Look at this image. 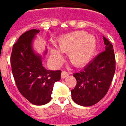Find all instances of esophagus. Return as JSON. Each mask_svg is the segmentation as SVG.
I'll return each mask as SVG.
<instances>
[{
    "instance_id": "esophagus-1",
    "label": "esophagus",
    "mask_w": 126,
    "mask_h": 126,
    "mask_svg": "<svg viewBox=\"0 0 126 126\" xmlns=\"http://www.w3.org/2000/svg\"><path fill=\"white\" fill-rule=\"evenodd\" d=\"M69 75V74H68V72L66 71H63L61 72V78L62 79H64V78H65L66 77H67Z\"/></svg>"
}]
</instances>
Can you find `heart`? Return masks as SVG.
<instances>
[{"instance_id":"1","label":"heart","mask_w":126,"mask_h":126,"mask_svg":"<svg viewBox=\"0 0 126 126\" xmlns=\"http://www.w3.org/2000/svg\"><path fill=\"white\" fill-rule=\"evenodd\" d=\"M57 48L49 47L50 55L56 63L63 60L61 53L68 54L70 62L75 67H83L91 61L96 49V40L92 35L83 31L65 34L57 39Z\"/></svg>"}]
</instances>
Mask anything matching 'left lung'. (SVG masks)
I'll list each match as a JSON object with an SVG mask.
<instances>
[{"label": "left lung", "mask_w": 126, "mask_h": 126, "mask_svg": "<svg viewBox=\"0 0 126 126\" xmlns=\"http://www.w3.org/2000/svg\"><path fill=\"white\" fill-rule=\"evenodd\" d=\"M105 49L79 72L74 73L77 80L71 90L73 101L81 106L96 104L105 97L110 89L116 70V60L113 45L103 37Z\"/></svg>", "instance_id": "1"}]
</instances>
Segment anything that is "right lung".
<instances>
[{
    "mask_svg": "<svg viewBox=\"0 0 126 126\" xmlns=\"http://www.w3.org/2000/svg\"><path fill=\"white\" fill-rule=\"evenodd\" d=\"M40 30L32 29L22 34L13 45L12 71L21 94L35 105H43L51 100L56 81L61 79V70H49L42 65V57L33 49L32 42ZM47 51L45 52V55Z\"/></svg>",
    "mask_w": 126,
    "mask_h": 126,
    "instance_id": "obj_1",
    "label": "right lung"
}]
</instances>
